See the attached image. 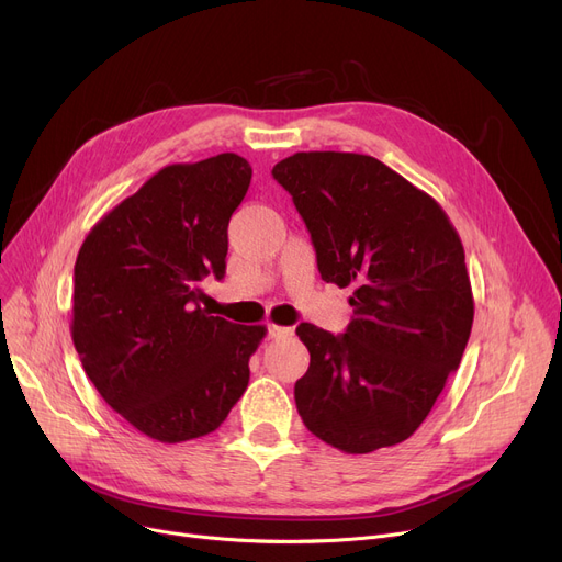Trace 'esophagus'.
<instances>
[{"label": "esophagus", "instance_id": "1", "mask_svg": "<svg viewBox=\"0 0 562 562\" xmlns=\"http://www.w3.org/2000/svg\"><path fill=\"white\" fill-rule=\"evenodd\" d=\"M266 335H269V339H280V337H286V335H293V330L291 328H284V326H271L266 328Z\"/></svg>", "mask_w": 562, "mask_h": 562}]
</instances>
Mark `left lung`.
I'll return each mask as SVG.
<instances>
[{"instance_id":"left-lung-1","label":"left lung","mask_w":562,"mask_h":562,"mask_svg":"<svg viewBox=\"0 0 562 562\" xmlns=\"http://www.w3.org/2000/svg\"><path fill=\"white\" fill-rule=\"evenodd\" d=\"M273 177L307 225L321 278L352 286L356 314L344 335L296 328L310 350L299 415L344 453L401 445L460 367L474 323L460 236L428 193L367 155L296 153Z\"/></svg>"}]
</instances>
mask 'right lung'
Instances as JSON below:
<instances>
[{"label":"right lung","instance_id":"obj_1","mask_svg":"<svg viewBox=\"0 0 562 562\" xmlns=\"http://www.w3.org/2000/svg\"><path fill=\"white\" fill-rule=\"evenodd\" d=\"M250 177L232 153L166 166L88 232L75 261L83 371L106 405L164 445L225 422L266 335L200 307V282L225 276L227 225Z\"/></svg>","mask_w":562,"mask_h":562}]
</instances>
